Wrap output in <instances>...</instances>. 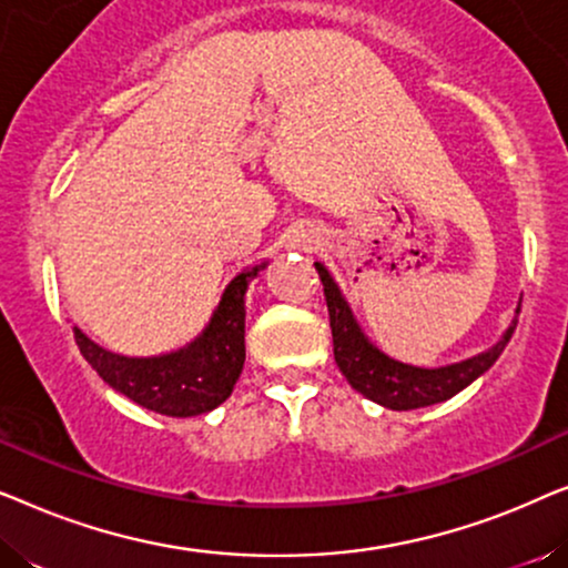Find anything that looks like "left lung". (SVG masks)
<instances>
[{
  "mask_svg": "<svg viewBox=\"0 0 568 568\" xmlns=\"http://www.w3.org/2000/svg\"><path fill=\"white\" fill-rule=\"evenodd\" d=\"M317 276H321L325 305H328L331 315V331H333V354H336L338 369L352 383L356 393L364 398L379 403V406L393 410H410L434 406L453 398L468 387L473 379L484 375L491 364L499 359L504 346L509 344L511 333L517 328V321H511L509 331L504 333L499 344L488 348V352L473 356L468 362L449 364V367L439 369H422L410 367V364L395 362L385 356L379 348H375L364 338L359 325H356L352 310H348L346 300L341 297L336 282H333L328 271L321 263H315ZM519 315V307H517Z\"/></svg>",
  "mask_w": 568,
  "mask_h": 568,
  "instance_id": "1",
  "label": "left lung"
}]
</instances>
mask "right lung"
Masks as SVG:
<instances>
[{"label": "right lung", "instance_id": "right-lung-1", "mask_svg": "<svg viewBox=\"0 0 568 568\" xmlns=\"http://www.w3.org/2000/svg\"><path fill=\"white\" fill-rule=\"evenodd\" d=\"M263 268V266H261ZM258 266L232 278L212 323L181 352L131 359L105 352L74 328V341L92 369L139 406L165 416H199L230 398L245 364V290Z\"/></svg>", "mask_w": 568, "mask_h": 568}]
</instances>
